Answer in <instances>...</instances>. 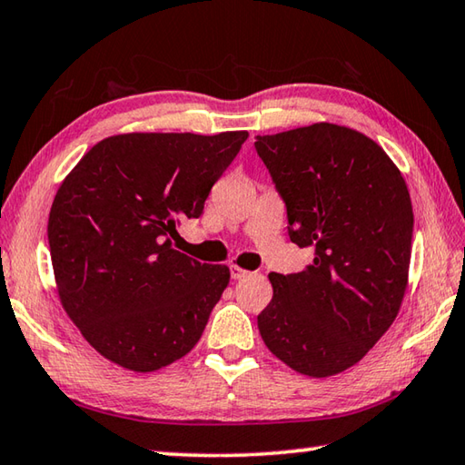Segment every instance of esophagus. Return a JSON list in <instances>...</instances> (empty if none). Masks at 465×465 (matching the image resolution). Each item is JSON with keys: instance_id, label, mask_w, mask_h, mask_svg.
Listing matches in <instances>:
<instances>
[{"instance_id": "34e87169", "label": "esophagus", "mask_w": 465, "mask_h": 465, "mask_svg": "<svg viewBox=\"0 0 465 465\" xmlns=\"http://www.w3.org/2000/svg\"><path fill=\"white\" fill-rule=\"evenodd\" d=\"M230 272H232V278H233V280H242V278L248 276V272H245V270L240 268V266H232Z\"/></svg>"}]
</instances>
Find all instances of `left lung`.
<instances>
[{
	"label": "left lung",
	"instance_id": "left-lung-1",
	"mask_svg": "<svg viewBox=\"0 0 465 465\" xmlns=\"http://www.w3.org/2000/svg\"><path fill=\"white\" fill-rule=\"evenodd\" d=\"M286 203L288 235L314 260L268 276L258 314L272 354L308 377L359 362L401 308L411 260L413 207L405 179L379 144L347 126L316 123L256 136Z\"/></svg>",
	"mask_w": 465,
	"mask_h": 465
}]
</instances>
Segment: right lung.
<instances>
[{"label":"right lung","mask_w":465,"mask_h":465,"mask_svg":"<svg viewBox=\"0 0 465 465\" xmlns=\"http://www.w3.org/2000/svg\"><path fill=\"white\" fill-rule=\"evenodd\" d=\"M245 139V131L114 134L62 181L48 220L60 302L118 367L159 371L202 339L230 268L185 256L171 238L203 213Z\"/></svg>","instance_id":"add662e5"}]
</instances>
